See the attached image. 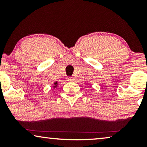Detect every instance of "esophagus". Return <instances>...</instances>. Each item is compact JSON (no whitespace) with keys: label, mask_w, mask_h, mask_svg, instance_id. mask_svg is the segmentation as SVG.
I'll return each instance as SVG.
<instances>
[{"label":"esophagus","mask_w":147,"mask_h":147,"mask_svg":"<svg viewBox=\"0 0 147 147\" xmlns=\"http://www.w3.org/2000/svg\"><path fill=\"white\" fill-rule=\"evenodd\" d=\"M74 78H68V81H73L74 80Z\"/></svg>","instance_id":"1"}]
</instances>
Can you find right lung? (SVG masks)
Masks as SVG:
<instances>
[{
	"instance_id": "add662e5",
	"label": "right lung",
	"mask_w": 147,
	"mask_h": 147,
	"mask_svg": "<svg viewBox=\"0 0 147 147\" xmlns=\"http://www.w3.org/2000/svg\"><path fill=\"white\" fill-rule=\"evenodd\" d=\"M57 84H58V83H57V82H56L54 83V85H55V86H54V87H56V85H57Z\"/></svg>"
}]
</instances>
